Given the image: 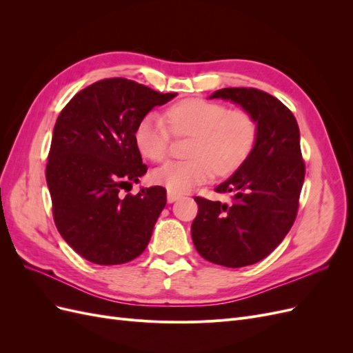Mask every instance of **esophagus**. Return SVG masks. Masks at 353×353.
<instances>
[{
    "instance_id": "obj_1",
    "label": "esophagus",
    "mask_w": 353,
    "mask_h": 353,
    "mask_svg": "<svg viewBox=\"0 0 353 353\" xmlns=\"http://www.w3.org/2000/svg\"><path fill=\"white\" fill-rule=\"evenodd\" d=\"M176 199H179L178 193H174V191H168V201L174 203Z\"/></svg>"
}]
</instances>
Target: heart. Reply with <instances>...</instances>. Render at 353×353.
<instances>
[{"label": "heart", "instance_id": "b5f03b06", "mask_svg": "<svg viewBox=\"0 0 353 353\" xmlns=\"http://www.w3.org/2000/svg\"><path fill=\"white\" fill-rule=\"evenodd\" d=\"M175 137H193L187 160L156 169L153 178L174 193H184L206 183L213 172L230 175L248 160L258 138V125L243 109L201 99L175 103L160 114L150 113L138 122L134 138L138 150L152 162H163Z\"/></svg>", "mask_w": 353, "mask_h": 353}]
</instances>
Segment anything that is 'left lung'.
Listing matches in <instances>:
<instances>
[{"label": "left lung", "mask_w": 353, "mask_h": 353, "mask_svg": "<svg viewBox=\"0 0 353 353\" xmlns=\"http://www.w3.org/2000/svg\"><path fill=\"white\" fill-rule=\"evenodd\" d=\"M212 99L231 100L258 123L248 160L215 188L231 203L194 197L191 237L206 261L241 268L266 258L290 231L299 209L305 162L296 117L274 95L258 88H222Z\"/></svg>", "instance_id": "1"}]
</instances>
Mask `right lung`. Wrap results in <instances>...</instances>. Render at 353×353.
Masks as SVG:
<instances>
[{
	"label": "right lung",
	"mask_w": 353,
	"mask_h": 353,
	"mask_svg": "<svg viewBox=\"0 0 353 353\" xmlns=\"http://www.w3.org/2000/svg\"><path fill=\"white\" fill-rule=\"evenodd\" d=\"M125 78L81 90L57 117L46 178L60 236L87 261L119 265L140 256L166 205V190L122 196L147 172L134 132L175 97Z\"/></svg>",
	"instance_id": "obj_1"
}]
</instances>
